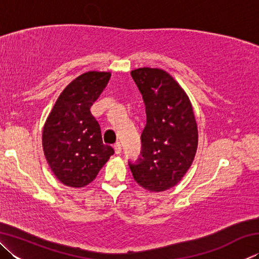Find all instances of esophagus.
Returning a JSON list of instances; mask_svg holds the SVG:
<instances>
[{
  "instance_id": "1",
  "label": "esophagus",
  "mask_w": 259,
  "mask_h": 259,
  "mask_svg": "<svg viewBox=\"0 0 259 259\" xmlns=\"http://www.w3.org/2000/svg\"><path fill=\"white\" fill-rule=\"evenodd\" d=\"M114 151H115V154H120L121 153V144L120 143H115L114 144Z\"/></svg>"
}]
</instances>
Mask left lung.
Masks as SVG:
<instances>
[{
	"instance_id": "1",
	"label": "left lung",
	"mask_w": 259,
	"mask_h": 259,
	"mask_svg": "<svg viewBox=\"0 0 259 259\" xmlns=\"http://www.w3.org/2000/svg\"><path fill=\"white\" fill-rule=\"evenodd\" d=\"M143 96L146 125L142 157L129 162L134 179L151 192H163L182 181L198 148V125L192 104L175 78L160 68L131 71Z\"/></svg>"
}]
</instances>
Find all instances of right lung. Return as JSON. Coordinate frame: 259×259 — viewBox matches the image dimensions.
I'll return each instance as SVG.
<instances>
[{
	"label": "right lung",
	"mask_w": 259,
	"mask_h": 259,
	"mask_svg": "<svg viewBox=\"0 0 259 259\" xmlns=\"http://www.w3.org/2000/svg\"><path fill=\"white\" fill-rule=\"evenodd\" d=\"M111 77L109 72H87L65 88L46 121L42 145L48 164L69 187L90 184L114 154L105 145L90 107Z\"/></svg>",
	"instance_id": "add662e5"
}]
</instances>
